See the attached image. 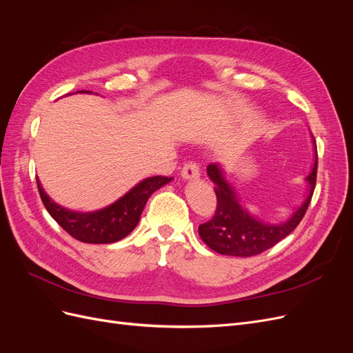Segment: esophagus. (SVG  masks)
Segmentation results:
<instances>
[{"mask_svg": "<svg viewBox=\"0 0 353 353\" xmlns=\"http://www.w3.org/2000/svg\"><path fill=\"white\" fill-rule=\"evenodd\" d=\"M181 176L184 179H197L200 176V168L196 162H187L181 170Z\"/></svg>", "mask_w": 353, "mask_h": 353, "instance_id": "esophagus-1", "label": "esophagus"}]
</instances>
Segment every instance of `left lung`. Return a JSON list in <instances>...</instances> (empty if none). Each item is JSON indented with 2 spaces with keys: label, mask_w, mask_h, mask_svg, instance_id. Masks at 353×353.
Here are the masks:
<instances>
[{
  "label": "left lung",
  "mask_w": 353,
  "mask_h": 353,
  "mask_svg": "<svg viewBox=\"0 0 353 353\" xmlns=\"http://www.w3.org/2000/svg\"><path fill=\"white\" fill-rule=\"evenodd\" d=\"M316 169L318 159L315 160L312 172L306 178L311 185V191H309L303 205L294 212V215L279 225H266V223L253 219L239 205L231 185L225 183L218 165H209L208 175L215 184L216 209L210 221L199 225L200 239L216 253L240 256V258H249V256L271 249L272 245L293 232L303 219L315 190Z\"/></svg>",
  "instance_id": "left-lung-1"
}]
</instances>
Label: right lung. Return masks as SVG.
<instances>
[{
  "instance_id": "right-lung-1",
  "label": "right lung",
  "mask_w": 353,
  "mask_h": 353,
  "mask_svg": "<svg viewBox=\"0 0 353 353\" xmlns=\"http://www.w3.org/2000/svg\"><path fill=\"white\" fill-rule=\"evenodd\" d=\"M170 179L172 178L162 175L147 178L109 208L92 213L66 210L51 201L38 179L37 184L41 200L50 215L73 239L82 243L108 244L122 240L137 227L148 197Z\"/></svg>"
}]
</instances>
